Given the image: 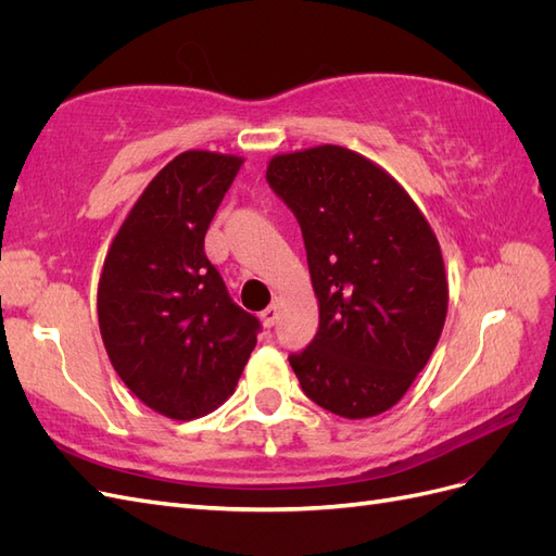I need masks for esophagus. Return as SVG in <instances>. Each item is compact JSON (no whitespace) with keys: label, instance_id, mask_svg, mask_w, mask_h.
Instances as JSON below:
<instances>
[{"label":"esophagus","instance_id":"1","mask_svg":"<svg viewBox=\"0 0 556 556\" xmlns=\"http://www.w3.org/2000/svg\"><path fill=\"white\" fill-rule=\"evenodd\" d=\"M278 313H280V306H278V301H274L271 306H268L266 311H262V323H264V327L266 329H271L274 325H276V319H278Z\"/></svg>","mask_w":556,"mask_h":556}]
</instances>
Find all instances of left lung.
Returning <instances> with one entry per match:
<instances>
[{"label": "left lung", "instance_id": "left-lung-1", "mask_svg": "<svg viewBox=\"0 0 556 556\" xmlns=\"http://www.w3.org/2000/svg\"><path fill=\"white\" fill-rule=\"evenodd\" d=\"M266 180L301 225L319 306L315 339L290 355L301 390L345 419L390 410L445 325L439 239L403 185L350 148L274 155Z\"/></svg>", "mask_w": 556, "mask_h": 556}]
</instances>
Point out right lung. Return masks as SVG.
I'll use <instances>...</instances> for the list:
<instances>
[{
    "instance_id": "right-lung-1",
    "label": "right lung",
    "mask_w": 556,
    "mask_h": 556,
    "mask_svg": "<svg viewBox=\"0 0 556 556\" xmlns=\"http://www.w3.org/2000/svg\"><path fill=\"white\" fill-rule=\"evenodd\" d=\"M243 157L185 150L148 182L106 252L99 331L115 374L150 410L204 417L233 394L260 319L227 294L204 237Z\"/></svg>"
}]
</instances>
